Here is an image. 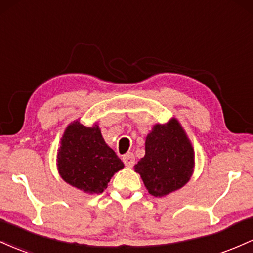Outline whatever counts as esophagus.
Masks as SVG:
<instances>
[{"mask_svg":"<svg viewBox=\"0 0 253 253\" xmlns=\"http://www.w3.org/2000/svg\"><path fill=\"white\" fill-rule=\"evenodd\" d=\"M123 163L127 167H132L135 165V157L132 153H127L123 157Z\"/></svg>","mask_w":253,"mask_h":253,"instance_id":"esophagus-1","label":"esophagus"}]
</instances>
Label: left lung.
Here are the masks:
<instances>
[{"label": "left lung", "instance_id": "left-lung-1", "mask_svg": "<svg viewBox=\"0 0 253 253\" xmlns=\"http://www.w3.org/2000/svg\"><path fill=\"white\" fill-rule=\"evenodd\" d=\"M194 149L177 119L157 124L147 136L146 155L135 165L150 195H169L188 183L194 171Z\"/></svg>", "mask_w": 253, "mask_h": 253}]
</instances>
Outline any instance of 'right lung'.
I'll return each instance as SVG.
<instances>
[{
	"label": "right lung",
	"mask_w": 253,
	"mask_h": 253,
	"mask_svg": "<svg viewBox=\"0 0 253 253\" xmlns=\"http://www.w3.org/2000/svg\"><path fill=\"white\" fill-rule=\"evenodd\" d=\"M61 177L70 185L89 194H100L116 172L124 167L105 143L99 126L87 127L74 122L65 130L58 149Z\"/></svg>",
	"instance_id": "right-lung-1"
}]
</instances>
